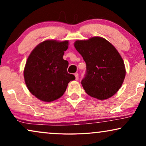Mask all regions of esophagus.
Segmentation results:
<instances>
[{
  "label": "esophagus",
  "mask_w": 146,
  "mask_h": 146,
  "mask_svg": "<svg viewBox=\"0 0 146 146\" xmlns=\"http://www.w3.org/2000/svg\"><path fill=\"white\" fill-rule=\"evenodd\" d=\"M74 76H75V77H76V80H78V78H79V77H78V73H75V74H74Z\"/></svg>",
  "instance_id": "34e87169"
}]
</instances>
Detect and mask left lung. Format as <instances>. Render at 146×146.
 <instances>
[{"mask_svg": "<svg viewBox=\"0 0 146 146\" xmlns=\"http://www.w3.org/2000/svg\"><path fill=\"white\" fill-rule=\"evenodd\" d=\"M74 46L86 64V73L81 82L86 92L102 100L114 95L125 76L123 59L115 47L98 36L76 41Z\"/></svg>", "mask_w": 146, "mask_h": 146, "instance_id": "8db88e82", "label": "left lung"}]
</instances>
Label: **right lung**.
Returning <instances> with one entry per match:
<instances>
[{"label":"right lung","instance_id":"obj_1","mask_svg":"<svg viewBox=\"0 0 146 146\" xmlns=\"http://www.w3.org/2000/svg\"><path fill=\"white\" fill-rule=\"evenodd\" d=\"M68 41L45 40L39 44L28 58L24 70L26 85L32 94L50 102L65 92L68 84L75 80L68 74V62L63 59Z\"/></svg>","mask_w":146,"mask_h":146}]
</instances>
